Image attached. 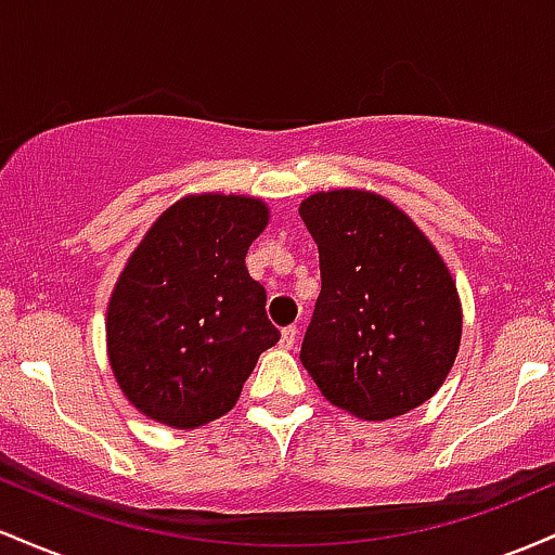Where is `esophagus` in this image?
<instances>
[{
    "instance_id": "esophagus-1",
    "label": "esophagus",
    "mask_w": 555,
    "mask_h": 555,
    "mask_svg": "<svg viewBox=\"0 0 555 555\" xmlns=\"http://www.w3.org/2000/svg\"><path fill=\"white\" fill-rule=\"evenodd\" d=\"M296 335H298V327H296V325L283 327V333H280V346L291 348V346L296 344Z\"/></svg>"
}]
</instances>
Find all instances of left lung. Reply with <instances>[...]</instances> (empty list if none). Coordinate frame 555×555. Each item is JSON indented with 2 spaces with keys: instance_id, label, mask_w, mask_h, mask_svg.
<instances>
[{
  "instance_id": "8db88e82",
  "label": "left lung",
  "mask_w": 555,
  "mask_h": 555,
  "mask_svg": "<svg viewBox=\"0 0 555 555\" xmlns=\"http://www.w3.org/2000/svg\"><path fill=\"white\" fill-rule=\"evenodd\" d=\"M298 215L322 275L301 364L348 414L379 422L412 412L438 393L462 344L446 261L412 217L372 191H320Z\"/></svg>"
}]
</instances>
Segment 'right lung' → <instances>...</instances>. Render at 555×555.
Wrapping results in <instances>:
<instances>
[{
  "mask_svg": "<svg viewBox=\"0 0 555 555\" xmlns=\"http://www.w3.org/2000/svg\"><path fill=\"white\" fill-rule=\"evenodd\" d=\"M270 209L251 196H185L130 254L107 307L117 385L149 420L194 429L228 414L280 340L246 270Z\"/></svg>",
  "mask_w": 555,
  "mask_h": 555,
  "instance_id": "add662e5",
  "label": "right lung"
}]
</instances>
